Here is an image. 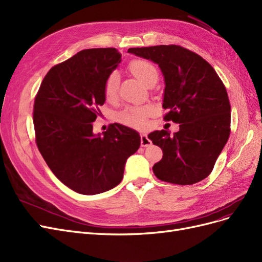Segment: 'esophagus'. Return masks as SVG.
<instances>
[{
  "instance_id": "34e87169",
  "label": "esophagus",
  "mask_w": 262,
  "mask_h": 262,
  "mask_svg": "<svg viewBox=\"0 0 262 262\" xmlns=\"http://www.w3.org/2000/svg\"><path fill=\"white\" fill-rule=\"evenodd\" d=\"M140 143H141L142 147H148V146L151 145V140L148 138L146 133H142L140 135Z\"/></svg>"
}]
</instances>
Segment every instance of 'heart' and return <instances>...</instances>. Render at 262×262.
<instances>
[{"label":"heart","instance_id":"obj_1","mask_svg":"<svg viewBox=\"0 0 262 262\" xmlns=\"http://www.w3.org/2000/svg\"><path fill=\"white\" fill-rule=\"evenodd\" d=\"M129 71L135 77H137L141 82L148 85L150 81L158 79V71L156 66L147 60H134L128 65ZM121 76L117 71L110 73L104 82V97L106 100L112 101L116 98L119 91ZM152 112V106H130L125 108L119 115V120L128 126L141 127L145 125L147 116Z\"/></svg>","mask_w":262,"mask_h":262}]
</instances>
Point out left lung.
I'll return each mask as SVG.
<instances>
[{
    "label": "left lung",
    "instance_id": "left-lung-1",
    "mask_svg": "<svg viewBox=\"0 0 262 262\" xmlns=\"http://www.w3.org/2000/svg\"><path fill=\"white\" fill-rule=\"evenodd\" d=\"M128 53L158 64L165 85L164 119L180 124L174 135L164 129L148 135L163 151L155 175L177 185L205 180L230 136L231 105L220 77L200 55L180 46L130 48Z\"/></svg>",
    "mask_w": 262,
    "mask_h": 262
}]
</instances>
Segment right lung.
<instances>
[{"instance_id":"obj_1","label":"right lung","mask_w":262,"mask_h":262,"mask_svg":"<svg viewBox=\"0 0 262 262\" xmlns=\"http://www.w3.org/2000/svg\"><path fill=\"white\" fill-rule=\"evenodd\" d=\"M122 58L114 48L88 49L57 64L46 75L33 105V125L41 156L67 187L81 195L114 188L127 159L140 147L139 133L114 123L95 134L104 82Z\"/></svg>"}]
</instances>
